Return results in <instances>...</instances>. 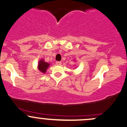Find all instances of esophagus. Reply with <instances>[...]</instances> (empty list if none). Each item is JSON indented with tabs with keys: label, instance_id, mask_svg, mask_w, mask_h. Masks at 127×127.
Returning <instances> with one entry per match:
<instances>
[{
	"label": "esophagus",
	"instance_id": "1",
	"mask_svg": "<svg viewBox=\"0 0 127 127\" xmlns=\"http://www.w3.org/2000/svg\"><path fill=\"white\" fill-rule=\"evenodd\" d=\"M56 64L57 65H61V61H57Z\"/></svg>",
	"mask_w": 127,
	"mask_h": 127
}]
</instances>
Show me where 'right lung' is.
I'll use <instances>...</instances> for the list:
<instances>
[{
    "mask_svg": "<svg viewBox=\"0 0 127 127\" xmlns=\"http://www.w3.org/2000/svg\"><path fill=\"white\" fill-rule=\"evenodd\" d=\"M49 66V64L46 62H44L43 60H41L39 61L38 67L40 72H41L42 73H45Z\"/></svg>",
    "mask_w": 127,
    "mask_h": 127,
    "instance_id": "add662e5",
    "label": "right lung"
}]
</instances>
